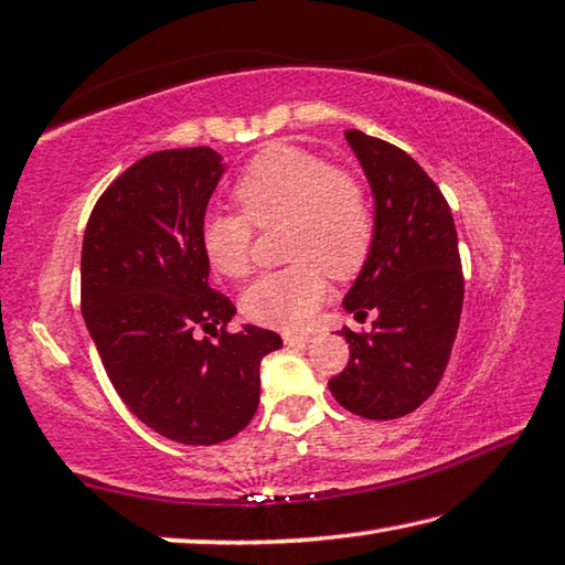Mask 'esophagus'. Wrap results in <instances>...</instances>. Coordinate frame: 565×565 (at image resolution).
<instances>
[{
    "label": "esophagus",
    "instance_id": "1",
    "mask_svg": "<svg viewBox=\"0 0 565 565\" xmlns=\"http://www.w3.org/2000/svg\"><path fill=\"white\" fill-rule=\"evenodd\" d=\"M313 333H284L286 345H308V342H313Z\"/></svg>",
    "mask_w": 565,
    "mask_h": 565
}]
</instances>
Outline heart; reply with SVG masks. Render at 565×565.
Instances as JSON below:
<instances>
[{"mask_svg": "<svg viewBox=\"0 0 565 565\" xmlns=\"http://www.w3.org/2000/svg\"><path fill=\"white\" fill-rule=\"evenodd\" d=\"M242 213L213 207L201 220V249L213 271L242 279L252 267L254 225L286 217V257L242 296L254 323L303 328L328 296V274L350 279L367 262L374 215L364 185L316 153L274 143L254 157L235 183Z\"/></svg>", "mask_w": 565, "mask_h": 565, "instance_id": "obj_1", "label": "heart"}]
</instances>
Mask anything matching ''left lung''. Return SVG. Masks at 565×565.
Here are the masks:
<instances>
[{
  "label": "left lung",
  "mask_w": 565,
  "mask_h": 565,
  "mask_svg": "<svg viewBox=\"0 0 565 565\" xmlns=\"http://www.w3.org/2000/svg\"><path fill=\"white\" fill-rule=\"evenodd\" d=\"M345 139L374 198V242L348 313L372 320V333L350 342L348 367L328 382L348 412L390 422L422 406L444 377L462 311L458 232L438 185L406 151L348 129Z\"/></svg>",
  "instance_id": "obj_1"
}]
</instances>
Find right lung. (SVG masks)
I'll use <instances>...</instances> for the list:
<instances>
[{"label": "right lung", "mask_w": 565, "mask_h": 565, "mask_svg": "<svg viewBox=\"0 0 565 565\" xmlns=\"http://www.w3.org/2000/svg\"><path fill=\"white\" fill-rule=\"evenodd\" d=\"M223 173L210 147L149 153L99 195L83 237V318L107 377L139 422L185 446L252 422L262 358L281 348L257 326L227 333L237 308L207 284L201 220Z\"/></svg>", "instance_id": "obj_1"}]
</instances>
